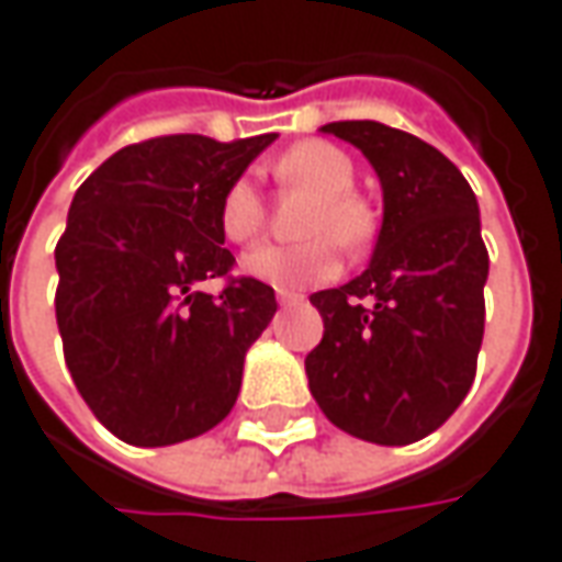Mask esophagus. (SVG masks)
<instances>
[{
    "instance_id": "esophagus-1",
    "label": "esophagus",
    "mask_w": 562,
    "mask_h": 562,
    "mask_svg": "<svg viewBox=\"0 0 562 562\" xmlns=\"http://www.w3.org/2000/svg\"><path fill=\"white\" fill-rule=\"evenodd\" d=\"M274 296H278V303H281V306H296V303H303V293L278 291Z\"/></svg>"
}]
</instances>
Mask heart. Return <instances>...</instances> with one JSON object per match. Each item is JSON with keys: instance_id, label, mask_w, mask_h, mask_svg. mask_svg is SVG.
Wrapping results in <instances>:
<instances>
[{"instance_id": "1", "label": "heart", "mask_w": 562, "mask_h": 562, "mask_svg": "<svg viewBox=\"0 0 562 562\" xmlns=\"http://www.w3.org/2000/svg\"><path fill=\"white\" fill-rule=\"evenodd\" d=\"M274 175L284 184L310 187L313 193H318V203L306 218V234L315 237H306L300 244H262L249 249L244 256V271L281 291H300L335 278L340 269V249L327 234L335 233L337 240L357 247L369 237L372 227L366 205L353 196V162L331 143L310 140L291 146L274 162ZM262 212L266 209L259 187L252 184V178L240 175L222 193L218 227L231 244H249L262 227Z\"/></svg>"}]
</instances>
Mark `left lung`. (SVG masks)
Masks as SVG:
<instances>
[{"mask_svg": "<svg viewBox=\"0 0 562 562\" xmlns=\"http://www.w3.org/2000/svg\"><path fill=\"white\" fill-rule=\"evenodd\" d=\"M353 143L381 181L372 262L310 296L322 344L306 357L318 409L362 441L403 447L453 416L485 335L487 249L472 187L435 146L381 121L322 127Z\"/></svg>", "mask_w": 562, "mask_h": 562, "instance_id": "obj_1", "label": "left lung"}]
</instances>
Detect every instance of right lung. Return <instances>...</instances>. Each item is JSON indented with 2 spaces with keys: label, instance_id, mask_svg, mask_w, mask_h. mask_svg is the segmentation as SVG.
Listing matches in <instances>:
<instances>
[{
  "label": "right lung",
  "instance_id": "add662e5",
  "mask_svg": "<svg viewBox=\"0 0 562 562\" xmlns=\"http://www.w3.org/2000/svg\"><path fill=\"white\" fill-rule=\"evenodd\" d=\"M278 134H175L124 146L77 187L55 247V322L80 397L115 438L168 447L225 419L244 359L278 310L256 278H225V187Z\"/></svg>",
  "mask_w": 562,
  "mask_h": 562
}]
</instances>
